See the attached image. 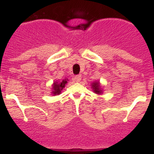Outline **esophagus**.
<instances>
[{
	"label": "esophagus",
	"mask_w": 154,
	"mask_h": 154,
	"mask_svg": "<svg viewBox=\"0 0 154 154\" xmlns=\"http://www.w3.org/2000/svg\"><path fill=\"white\" fill-rule=\"evenodd\" d=\"M74 80H75V82H79L80 81L82 80V76H81V75H77V76H75Z\"/></svg>",
	"instance_id": "obj_1"
}]
</instances>
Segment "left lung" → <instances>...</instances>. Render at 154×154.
Masks as SVG:
<instances>
[{
    "mask_svg": "<svg viewBox=\"0 0 154 154\" xmlns=\"http://www.w3.org/2000/svg\"><path fill=\"white\" fill-rule=\"evenodd\" d=\"M93 85V89H94V91L96 93V94H101V90H100V85H99L98 82H95Z\"/></svg>",
    "mask_w": 154,
    "mask_h": 154,
    "instance_id": "1",
    "label": "left lung"
}]
</instances>
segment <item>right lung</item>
I'll list each match as a JSON object with an SVG mask.
<instances>
[{"instance_id":"right-lung-1","label":"right lung","mask_w":154,"mask_h":154,"mask_svg":"<svg viewBox=\"0 0 154 154\" xmlns=\"http://www.w3.org/2000/svg\"><path fill=\"white\" fill-rule=\"evenodd\" d=\"M67 83V80H63L62 82H60V83H58V82H56L53 85V89H54V91L53 92V94L56 95V94H60V91L62 90L63 88L65 87V85Z\"/></svg>"}]
</instances>
